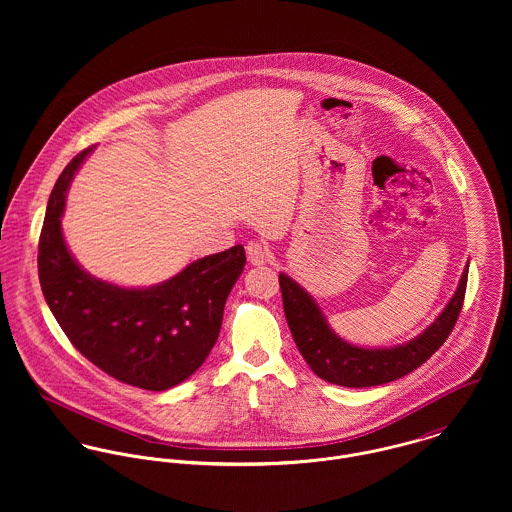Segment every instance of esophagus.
<instances>
[{
	"mask_svg": "<svg viewBox=\"0 0 512 512\" xmlns=\"http://www.w3.org/2000/svg\"><path fill=\"white\" fill-rule=\"evenodd\" d=\"M246 258L252 266H262L270 260V250L262 242L252 240L246 244Z\"/></svg>",
	"mask_w": 512,
	"mask_h": 512,
	"instance_id": "1",
	"label": "esophagus"
}]
</instances>
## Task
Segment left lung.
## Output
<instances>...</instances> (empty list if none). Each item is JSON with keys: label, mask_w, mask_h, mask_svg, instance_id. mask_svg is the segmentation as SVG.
<instances>
[{"label": "left lung", "mask_w": 512, "mask_h": 512, "mask_svg": "<svg viewBox=\"0 0 512 512\" xmlns=\"http://www.w3.org/2000/svg\"><path fill=\"white\" fill-rule=\"evenodd\" d=\"M467 274L469 262L461 274L457 290L430 327L408 343L382 349H365L341 339L329 327L315 299L284 272L280 274V290L293 341L309 368L331 384L366 388L406 376L438 351L455 327L463 307Z\"/></svg>", "instance_id": "left-lung-1"}]
</instances>
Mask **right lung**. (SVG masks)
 Masks as SVG:
<instances>
[{"instance_id":"1","label":"right lung","mask_w":512,"mask_h":512,"mask_svg":"<svg viewBox=\"0 0 512 512\" xmlns=\"http://www.w3.org/2000/svg\"><path fill=\"white\" fill-rule=\"evenodd\" d=\"M88 153L65 167L49 197L37 256L41 290L80 355L120 382L161 392L187 380L209 357L246 254L242 244L232 246L149 288L90 276L61 228L69 185Z\"/></svg>"}]
</instances>
